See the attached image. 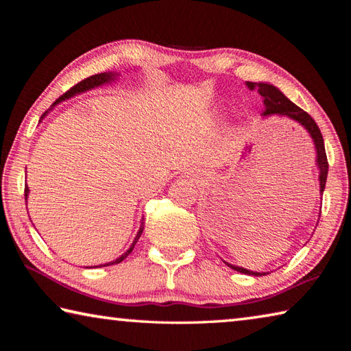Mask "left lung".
Here are the masks:
<instances>
[{
	"mask_svg": "<svg viewBox=\"0 0 351 351\" xmlns=\"http://www.w3.org/2000/svg\"><path fill=\"white\" fill-rule=\"evenodd\" d=\"M247 87L250 90L253 88H258V93L263 96L264 99V111L261 116L268 117L273 114L288 117L291 121H295L300 123L304 130L309 132V136L315 145V152H317V167L319 170L318 180H319V195L323 196V191L326 187V180H327V170H329V164H327V156H326V149H324V140L322 136V131H319L318 125L315 123L314 119H312L306 111H303L300 107H297L294 102H291L285 95H283L278 87L268 83H247ZM228 267L232 268L235 271H240L244 274H252V276H263L267 273H258V271H250L247 268L237 267L229 264L225 261Z\"/></svg>",
	"mask_w": 351,
	"mask_h": 351,
	"instance_id": "obj_1",
	"label": "left lung"
}]
</instances>
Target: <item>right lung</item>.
I'll return each mask as SVG.
<instances>
[{
    "mask_svg": "<svg viewBox=\"0 0 351 351\" xmlns=\"http://www.w3.org/2000/svg\"><path fill=\"white\" fill-rule=\"evenodd\" d=\"M117 77H119V73H116V72H104V73H96V75L88 77V78H86V80L81 81V83H78V84L73 86L72 88H69V90L66 92L64 95H62L60 98H58V99H57L54 104H52V106H51V108H49V110L54 108L58 102L66 101V99H69V98H73V96H75V95H80V93L87 92V90H92V88H95V87H99V86H104V84L113 83L114 80H117ZM49 110H48V111H45V113L42 114V117H40V119H43L45 116H47V114L49 113ZM39 122H40V121H39ZM28 193H29V190H28V187H27V185H25V200H27V197H28ZM141 232H143V219H141V225H140V229H138V232H137L136 238H134L132 244L130 245V249L126 250V252L123 253V255H121V256H119V258H116L114 261H111V263H107V264H101V265H96V267H107V265H114V264L122 263V261H123L126 256H128L130 253L132 252L134 245H136V243L138 241V238H140Z\"/></svg>",
    "mask_w": 351,
    "mask_h": 351,
    "instance_id": "right-lung-1",
    "label": "right lung"
}]
</instances>
